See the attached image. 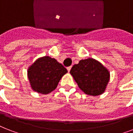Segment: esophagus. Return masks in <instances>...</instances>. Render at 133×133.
<instances>
[{"label":"esophagus","instance_id":"1","mask_svg":"<svg viewBox=\"0 0 133 133\" xmlns=\"http://www.w3.org/2000/svg\"><path fill=\"white\" fill-rule=\"evenodd\" d=\"M71 68H72V66H69L67 68V70H68V72H70L71 70Z\"/></svg>","mask_w":133,"mask_h":133}]
</instances>
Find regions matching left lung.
I'll return each mask as SVG.
<instances>
[{
	"label": "left lung",
	"instance_id": "left-lung-1",
	"mask_svg": "<svg viewBox=\"0 0 133 133\" xmlns=\"http://www.w3.org/2000/svg\"><path fill=\"white\" fill-rule=\"evenodd\" d=\"M70 72L79 88L92 96L104 92L110 79L109 71L98 61L91 58L74 65Z\"/></svg>",
	"mask_w": 133,
	"mask_h": 133
}]
</instances>
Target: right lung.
Instances as JSON below:
<instances>
[{"label": "right lung", "mask_w": 133, "mask_h": 133, "mask_svg": "<svg viewBox=\"0 0 133 133\" xmlns=\"http://www.w3.org/2000/svg\"><path fill=\"white\" fill-rule=\"evenodd\" d=\"M68 70L55 58L45 56L38 58L28 68V76L32 90L46 95L54 90Z\"/></svg>", "instance_id": "obj_1"}]
</instances>
